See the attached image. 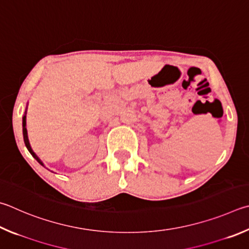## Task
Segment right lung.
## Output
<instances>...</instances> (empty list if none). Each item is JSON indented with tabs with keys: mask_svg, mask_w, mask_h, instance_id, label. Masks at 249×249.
Wrapping results in <instances>:
<instances>
[{
	"mask_svg": "<svg viewBox=\"0 0 249 249\" xmlns=\"http://www.w3.org/2000/svg\"><path fill=\"white\" fill-rule=\"evenodd\" d=\"M22 135H24V142H25V144L27 149H28V151L31 153V156H33L36 160H37L40 164H42V162L40 161L39 158L36 156V153L33 151V149H31L30 144H29V142H28V136H27V129H26V116L22 117Z\"/></svg>",
	"mask_w": 249,
	"mask_h": 249,
	"instance_id": "1",
	"label": "right lung"
}]
</instances>
